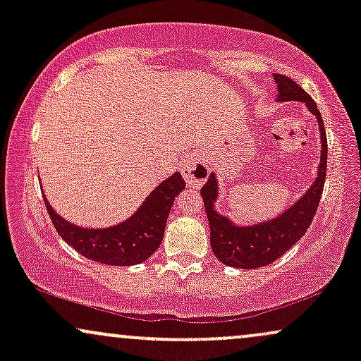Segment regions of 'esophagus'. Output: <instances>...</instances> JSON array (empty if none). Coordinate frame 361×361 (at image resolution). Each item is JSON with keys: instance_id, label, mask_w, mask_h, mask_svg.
<instances>
[{"instance_id": "obj_1", "label": "esophagus", "mask_w": 361, "mask_h": 361, "mask_svg": "<svg viewBox=\"0 0 361 361\" xmlns=\"http://www.w3.org/2000/svg\"><path fill=\"white\" fill-rule=\"evenodd\" d=\"M181 175L186 181H188L190 186H200L204 181L209 178L210 169L200 157L197 156H188L181 161Z\"/></svg>"}]
</instances>
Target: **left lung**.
I'll return each instance as SVG.
<instances>
[{"instance_id": "left-lung-1", "label": "left lung", "mask_w": 361, "mask_h": 361, "mask_svg": "<svg viewBox=\"0 0 361 361\" xmlns=\"http://www.w3.org/2000/svg\"><path fill=\"white\" fill-rule=\"evenodd\" d=\"M273 78L279 88L276 102L305 103L307 110L317 118L319 134H321V161H319L316 180L307 188V192L297 198L295 204L276 215L275 219L250 224V226L235 224L227 215L215 210V202L219 198V181L215 173H210L209 180L200 190L210 226V246L215 258L221 263L241 270L267 267L299 241L316 215L326 180L327 139L316 102L290 78L283 74H273Z\"/></svg>"}]
</instances>
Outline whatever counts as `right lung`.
Segmentation results:
<instances>
[{
	"mask_svg": "<svg viewBox=\"0 0 361 361\" xmlns=\"http://www.w3.org/2000/svg\"><path fill=\"white\" fill-rule=\"evenodd\" d=\"M180 173H173L147 195L130 217L110 227H81L61 217L44 197L54 227L69 246L88 259L111 267H132L159 247L175 198L185 190Z\"/></svg>",
	"mask_w": 361,
	"mask_h": 361,
	"instance_id": "obj_1",
	"label": "right lung"
}]
</instances>
